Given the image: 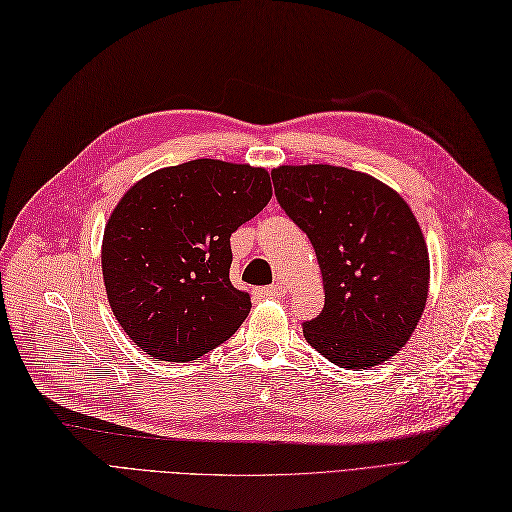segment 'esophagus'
I'll use <instances>...</instances> for the list:
<instances>
[{"label": "esophagus", "instance_id": "obj_1", "mask_svg": "<svg viewBox=\"0 0 512 512\" xmlns=\"http://www.w3.org/2000/svg\"><path fill=\"white\" fill-rule=\"evenodd\" d=\"M261 293L266 297H285L287 287H285V282H276V285H272V287L261 289Z\"/></svg>", "mask_w": 512, "mask_h": 512}]
</instances>
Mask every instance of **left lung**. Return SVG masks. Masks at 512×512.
I'll return each mask as SVG.
<instances>
[{
	"mask_svg": "<svg viewBox=\"0 0 512 512\" xmlns=\"http://www.w3.org/2000/svg\"><path fill=\"white\" fill-rule=\"evenodd\" d=\"M272 179L323 274L325 308L304 323L308 344L342 369L382 365L426 308L430 259L418 219L399 192L344 166L289 164Z\"/></svg>",
	"mask_w": 512,
	"mask_h": 512,
	"instance_id": "obj_1",
	"label": "left lung"
}]
</instances>
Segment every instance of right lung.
Instances as JSON below:
<instances>
[{
    "instance_id": "add662e5",
    "label": "right lung",
    "mask_w": 512,
    "mask_h": 512,
    "mask_svg": "<svg viewBox=\"0 0 512 512\" xmlns=\"http://www.w3.org/2000/svg\"><path fill=\"white\" fill-rule=\"evenodd\" d=\"M270 198L266 168L211 158L128 189L105 225L101 266L111 312L135 346L187 363L238 331L251 295L230 280V236Z\"/></svg>"
}]
</instances>
